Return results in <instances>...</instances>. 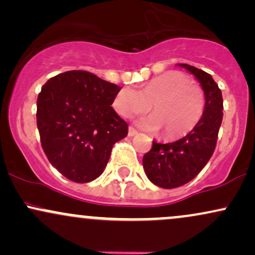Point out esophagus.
Segmentation results:
<instances>
[{
	"instance_id": "esophagus-1",
	"label": "esophagus",
	"mask_w": 255,
	"mask_h": 255,
	"mask_svg": "<svg viewBox=\"0 0 255 255\" xmlns=\"http://www.w3.org/2000/svg\"><path fill=\"white\" fill-rule=\"evenodd\" d=\"M136 134H137V131L134 129L133 127H129V129H128V135L134 136V135H136Z\"/></svg>"
}]
</instances>
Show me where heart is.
Listing matches in <instances>:
<instances>
[{
	"instance_id": "b5f03b06",
	"label": "heart",
	"mask_w": 255,
	"mask_h": 255,
	"mask_svg": "<svg viewBox=\"0 0 255 255\" xmlns=\"http://www.w3.org/2000/svg\"><path fill=\"white\" fill-rule=\"evenodd\" d=\"M113 104L124 118L142 114L151 107L153 114L136 120V125L145 130L160 129L166 139H175L186 135L200 121L205 110V93L183 73L166 72L152 79L141 91L121 89Z\"/></svg>"
}]
</instances>
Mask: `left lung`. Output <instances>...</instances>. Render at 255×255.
Instances as JSON below:
<instances>
[{
	"label": "left lung",
	"mask_w": 255,
	"mask_h": 255,
	"mask_svg": "<svg viewBox=\"0 0 255 255\" xmlns=\"http://www.w3.org/2000/svg\"><path fill=\"white\" fill-rule=\"evenodd\" d=\"M178 66L192 73L205 93V110L200 121L187 135L174 142L153 141L142 158V165L152 183L162 188H176L192 181L213 154L222 120L223 98L209 73L186 63Z\"/></svg>",
	"instance_id": "1"
}]
</instances>
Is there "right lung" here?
<instances>
[{"instance_id":"right-lung-1","label":"right lung","mask_w":255,"mask_h":255,"mask_svg":"<svg viewBox=\"0 0 255 255\" xmlns=\"http://www.w3.org/2000/svg\"><path fill=\"white\" fill-rule=\"evenodd\" d=\"M122 87L85 71L49 79L37 99V127L49 162L78 183L104 171L115 142L128 134L111 104Z\"/></svg>"}]
</instances>
